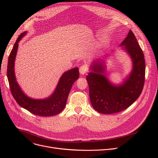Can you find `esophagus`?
Here are the masks:
<instances>
[{
  "label": "esophagus",
  "instance_id": "obj_1",
  "mask_svg": "<svg viewBox=\"0 0 158 158\" xmlns=\"http://www.w3.org/2000/svg\"><path fill=\"white\" fill-rule=\"evenodd\" d=\"M88 65L87 64H83L80 66L79 68V73L81 74V75H85L87 71H88Z\"/></svg>",
  "mask_w": 158,
  "mask_h": 158
}]
</instances>
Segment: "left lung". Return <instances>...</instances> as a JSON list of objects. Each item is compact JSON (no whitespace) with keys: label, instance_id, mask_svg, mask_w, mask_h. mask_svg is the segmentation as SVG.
<instances>
[{"label":"left lung","instance_id":"left-lung-1","mask_svg":"<svg viewBox=\"0 0 158 158\" xmlns=\"http://www.w3.org/2000/svg\"><path fill=\"white\" fill-rule=\"evenodd\" d=\"M130 57L131 72L119 84L106 76V64L103 60L94 61L86 76L91 104L98 113L112 114L127 109L140 95L145 82L144 55L131 30L120 45Z\"/></svg>","mask_w":158,"mask_h":158}]
</instances>
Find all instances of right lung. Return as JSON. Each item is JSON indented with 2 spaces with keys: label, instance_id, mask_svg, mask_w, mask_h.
I'll return each mask as SVG.
<instances>
[{
  "label": "right lung",
  "instance_id": "add662e5",
  "mask_svg": "<svg viewBox=\"0 0 158 158\" xmlns=\"http://www.w3.org/2000/svg\"><path fill=\"white\" fill-rule=\"evenodd\" d=\"M27 32L25 31L20 35L8 58L7 76L11 92L16 102L23 108L36 115L51 117L60 113L64 108L72 86L79 77V69L76 67L64 72L58 81L54 92L49 97L36 99L27 96L16 81L15 73V61L18 51L19 42L26 35Z\"/></svg>",
  "mask_w": 158,
  "mask_h": 158
}]
</instances>
